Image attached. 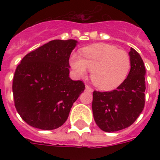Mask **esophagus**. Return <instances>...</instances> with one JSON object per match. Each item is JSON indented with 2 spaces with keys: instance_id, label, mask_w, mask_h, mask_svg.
<instances>
[{
  "instance_id": "1",
  "label": "esophagus",
  "mask_w": 160,
  "mask_h": 160,
  "mask_svg": "<svg viewBox=\"0 0 160 160\" xmlns=\"http://www.w3.org/2000/svg\"><path fill=\"white\" fill-rule=\"evenodd\" d=\"M85 90L89 91V92H93V89L89 85H85Z\"/></svg>"
}]
</instances>
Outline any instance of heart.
Instances as JSON below:
<instances>
[{
  "label": "heart",
  "instance_id": "obj_1",
  "mask_svg": "<svg viewBox=\"0 0 160 160\" xmlns=\"http://www.w3.org/2000/svg\"><path fill=\"white\" fill-rule=\"evenodd\" d=\"M82 58L70 55V64L78 77L85 78L91 70V80L100 90H111L121 85L130 70L127 52L106 43L90 45L82 49Z\"/></svg>",
  "mask_w": 160,
  "mask_h": 160
}]
</instances>
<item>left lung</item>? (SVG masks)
I'll use <instances>...</instances> for the list:
<instances>
[{
  "label": "left lung",
  "instance_id": "8db88e82",
  "mask_svg": "<svg viewBox=\"0 0 160 160\" xmlns=\"http://www.w3.org/2000/svg\"><path fill=\"white\" fill-rule=\"evenodd\" d=\"M130 70L116 90L93 92L94 119L100 129L115 132L128 128L139 117L144 107L145 67L141 56L130 48Z\"/></svg>",
  "mask_w": 160,
  "mask_h": 160
}]
</instances>
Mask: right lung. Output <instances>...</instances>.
<instances>
[{"label":"right lung","instance_id":"right-lung-1","mask_svg":"<svg viewBox=\"0 0 160 160\" xmlns=\"http://www.w3.org/2000/svg\"><path fill=\"white\" fill-rule=\"evenodd\" d=\"M75 40H54L21 60L14 75L15 106L24 121L51 130L68 119L74 102L85 90L81 80L70 78L69 59Z\"/></svg>","mask_w":160,"mask_h":160}]
</instances>
